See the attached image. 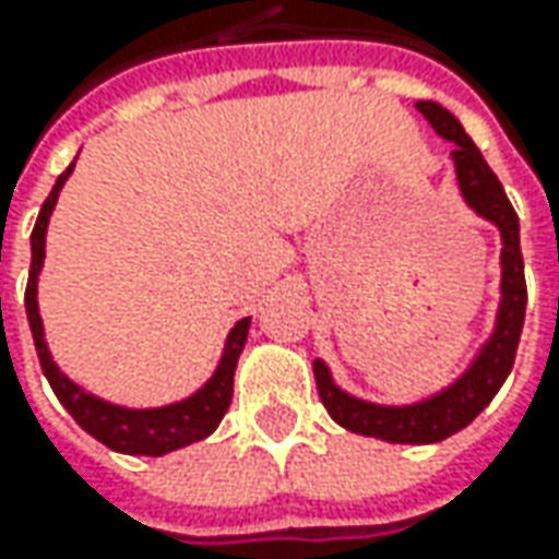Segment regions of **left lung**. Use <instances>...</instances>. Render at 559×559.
I'll return each mask as SVG.
<instances>
[{
    "label": "left lung",
    "instance_id": "left-lung-1",
    "mask_svg": "<svg viewBox=\"0 0 559 559\" xmlns=\"http://www.w3.org/2000/svg\"><path fill=\"white\" fill-rule=\"evenodd\" d=\"M417 108L444 140L454 142V164H457V183H461L463 199L469 202V207H476V214L501 226V239H504L501 292H504V298H501V313H498V330L483 348V355L476 357V364L451 389H444L441 395L414 404V407H379V404H367V401L345 395L333 385L323 360H313L317 392H320L323 407L330 411V417L352 432L397 441V444H432V441L461 432L466 423L479 417L485 404L504 385L507 373L516 360V345H520L523 320H526V273H523V251H520V217L507 199L504 186L495 177V170L485 164L476 142L466 136L461 120L448 108H441L439 102H417Z\"/></svg>",
    "mask_w": 559,
    "mask_h": 559
}]
</instances>
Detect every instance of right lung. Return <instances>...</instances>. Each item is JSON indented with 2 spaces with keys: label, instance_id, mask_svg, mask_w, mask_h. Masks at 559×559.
Listing matches in <instances>:
<instances>
[{
  "label": "right lung",
  "instance_id": "1",
  "mask_svg": "<svg viewBox=\"0 0 559 559\" xmlns=\"http://www.w3.org/2000/svg\"><path fill=\"white\" fill-rule=\"evenodd\" d=\"M74 170V164L55 180L49 199L39 207V217L31 233V276H27V292H24V305H27V320H31L33 345H36V355H39V367L49 379L52 392L58 401L68 407V414L93 436L105 448L120 451V454H142V457H162L167 451H177L183 444L192 441L207 439L217 423L224 419L229 411V401H233V376H236V360L242 355V345H246L248 323L251 317L239 320L233 326V333L226 338L224 360L217 367V373L211 376V382L199 389L192 397H186L180 404H170V407H158V411H127V407H115L108 401H98V397L86 395L83 389H76L68 376L61 373L49 357L46 348V338H43V320H39V308H36V276L43 267V258H46V226H49V214H52L55 202H58V192L68 180V174Z\"/></svg>",
  "mask_w": 559,
  "mask_h": 559
}]
</instances>
